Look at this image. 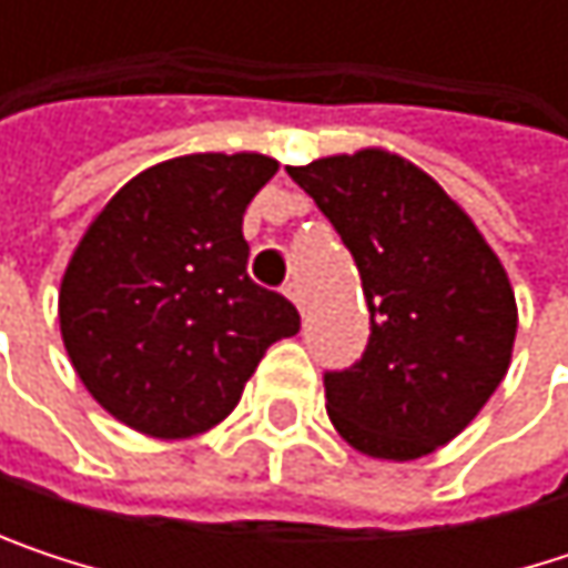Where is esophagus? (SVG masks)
<instances>
[{"label": "esophagus", "mask_w": 568, "mask_h": 568, "mask_svg": "<svg viewBox=\"0 0 568 568\" xmlns=\"http://www.w3.org/2000/svg\"><path fill=\"white\" fill-rule=\"evenodd\" d=\"M285 295L298 305V312H305V298H302V285L298 283H285Z\"/></svg>", "instance_id": "34e87169"}]
</instances>
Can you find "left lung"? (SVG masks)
Returning <instances> with one entry per match:
<instances>
[{"instance_id": "8db88e82", "label": "left lung", "mask_w": 568, "mask_h": 568, "mask_svg": "<svg viewBox=\"0 0 568 568\" xmlns=\"http://www.w3.org/2000/svg\"><path fill=\"white\" fill-rule=\"evenodd\" d=\"M285 171L348 246L372 312L362 358L325 372L328 417L368 457H424L477 417L510 368V280L470 216L395 154Z\"/></svg>"}]
</instances>
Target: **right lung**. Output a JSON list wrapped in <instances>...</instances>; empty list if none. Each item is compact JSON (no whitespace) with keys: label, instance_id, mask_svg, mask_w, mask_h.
Instances as JSON below:
<instances>
[{"label":"right lung","instance_id":"obj_1","mask_svg":"<svg viewBox=\"0 0 568 568\" xmlns=\"http://www.w3.org/2000/svg\"><path fill=\"white\" fill-rule=\"evenodd\" d=\"M280 171L190 154L124 183L78 243L58 295L68 358L94 400L151 437L220 424L295 305L250 280L243 213Z\"/></svg>","mask_w":568,"mask_h":568}]
</instances>
